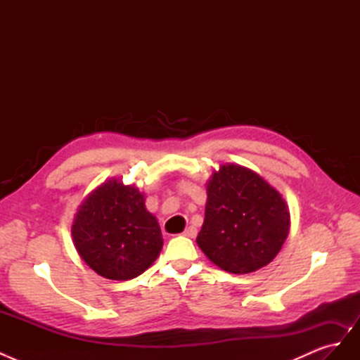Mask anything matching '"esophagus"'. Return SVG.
<instances>
[{"mask_svg": "<svg viewBox=\"0 0 360 360\" xmlns=\"http://www.w3.org/2000/svg\"><path fill=\"white\" fill-rule=\"evenodd\" d=\"M183 236H184V237H191V238H193L195 236H197V228H195V226H188L186 230L183 231Z\"/></svg>", "mask_w": 360, "mask_h": 360, "instance_id": "obj_1", "label": "esophagus"}]
</instances>
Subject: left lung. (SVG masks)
Masks as SVG:
<instances>
[{
  "label": "left lung",
  "instance_id": "left-lung-1",
  "mask_svg": "<svg viewBox=\"0 0 360 360\" xmlns=\"http://www.w3.org/2000/svg\"><path fill=\"white\" fill-rule=\"evenodd\" d=\"M207 202L197 243L219 269L245 275L267 266L290 233L284 197L258 172L225 163L205 183Z\"/></svg>",
  "mask_w": 360,
  "mask_h": 360
}]
</instances>
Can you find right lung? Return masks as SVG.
I'll list each match as a JSON object with an SVG mask.
<instances>
[{"label": "right lung", "mask_w": 360, "mask_h": 360, "mask_svg": "<svg viewBox=\"0 0 360 360\" xmlns=\"http://www.w3.org/2000/svg\"><path fill=\"white\" fill-rule=\"evenodd\" d=\"M72 238L85 264L114 281L143 274L163 246L156 216L146 209V195L115 177L84 198L73 217Z\"/></svg>", "instance_id": "add662e5"}]
</instances>
